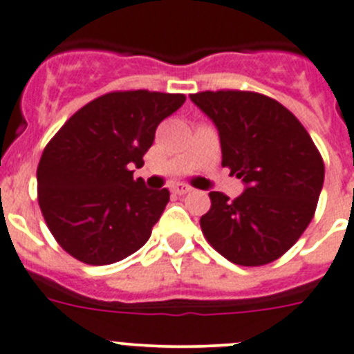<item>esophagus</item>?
Listing matches in <instances>:
<instances>
[{
  "mask_svg": "<svg viewBox=\"0 0 354 354\" xmlns=\"http://www.w3.org/2000/svg\"><path fill=\"white\" fill-rule=\"evenodd\" d=\"M171 190H173V194H176V196H185V194L192 192V187H189V185H183V183H176Z\"/></svg>",
  "mask_w": 354,
  "mask_h": 354,
  "instance_id": "1",
  "label": "esophagus"
}]
</instances>
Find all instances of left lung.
I'll use <instances>...</instances> for the list:
<instances>
[{"label": "left lung", "instance_id": "obj_1", "mask_svg": "<svg viewBox=\"0 0 354 354\" xmlns=\"http://www.w3.org/2000/svg\"><path fill=\"white\" fill-rule=\"evenodd\" d=\"M215 123L222 165L241 178L234 201L209 192L201 229L216 252L241 266H263L284 256L316 213L324 162L298 118L256 91L218 90L190 95Z\"/></svg>", "mask_w": 354, "mask_h": 354}]
</instances>
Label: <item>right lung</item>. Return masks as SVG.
I'll return each instance as SVG.
<instances>
[{"label": "right lung", "instance_id": "add662e5", "mask_svg": "<svg viewBox=\"0 0 354 354\" xmlns=\"http://www.w3.org/2000/svg\"><path fill=\"white\" fill-rule=\"evenodd\" d=\"M185 95L113 91L70 116L38 162V205L59 247L77 261L104 266L125 259L151 236L169 190L133 180L132 165L153 145L158 123Z\"/></svg>", "mask_w": 354, "mask_h": 354}]
</instances>
